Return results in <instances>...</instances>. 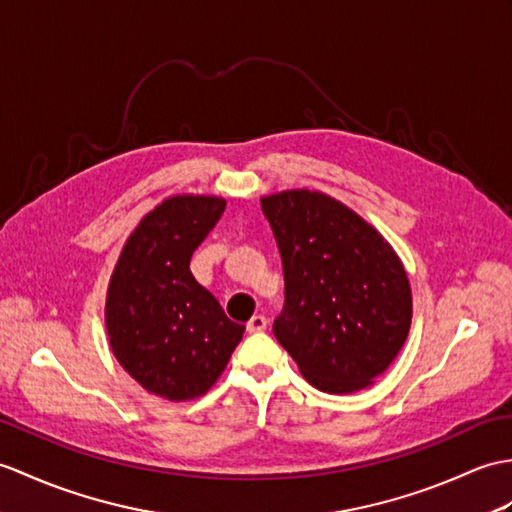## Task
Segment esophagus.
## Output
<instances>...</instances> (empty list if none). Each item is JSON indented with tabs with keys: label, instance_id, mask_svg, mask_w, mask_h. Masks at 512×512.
Here are the masks:
<instances>
[{
	"label": "esophagus",
	"instance_id": "1",
	"mask_svg": "<svg viewBox=\"0 0 512 512\" xmlns=\"http://www.w3.org/2000/svg\"><path fill=\"white\" fill-rule=\"evenodd\" d=\"M266 325H268L266 316L255 314V316L246 323V331H248V334H259V331H264V329H266Z\"/></svg>",
	"mask_w": 512,
	"mask_h": 512
}]
</instances>
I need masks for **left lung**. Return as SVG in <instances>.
<instances>
[{"mask_svg": "<svg viewBox=\"0 0 512 512\" xmlns=\"http://www.w3.org/2000/svg\"><path fill=\"white\" fill-rule=\"evenodd\" d=\"M275 233L285 305L275 338L323 392L373 384L408 338L412 292L401 259L358 213L310 189L261 198Z\"/></svg>", "mask_w": 512, "mask_h": 512, "instance_id": "left-lung-1", "label": "left lung"}]
</instances>
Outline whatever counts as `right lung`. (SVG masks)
<instances>
[{"instance_id":"1","label":"right lung","mask_w":512,"mask_h":512,"mask_svg":"<svg viewBox=\"0 0 512 512\" xmlns=\"http://www.w3.org/2000/svg\"><path fill=\"white\" fill-rule=\"evenodd\" d=\"M227 200L172 196L130 233L106 294V331L117 362L152 395L187 401L218 382L244 325L194 279L189 259Z\"/></svg>"}]
</instances>
